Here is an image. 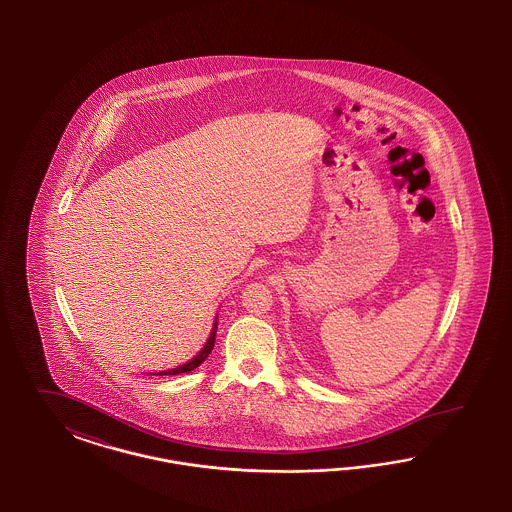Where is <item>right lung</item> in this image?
I'll return each mask as SVG.
<instances>
[{"mask_svg": "<svg viewBox=\"0 0 512 512\" xmlns=\"http://www.w3.org/2000/svg\"><path fill=\"white\" fill-rule=\"evenodd\" d=\"M216 322H214V330H212V334H210L209 340H207V345L201 349V353L195 357V359L190 360L188 364H182V366H178V368H172V370H165V372H159L157 376H178V374H186V372H191V370H195L201 362H205V359L209 357L210 351H212V347H214V341H216Z\"/></svg>", "mask_w": 512, "mask_h": 512, "instance_id": "add662e5", "label": "right lung"}]
</instances>
